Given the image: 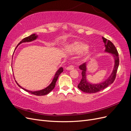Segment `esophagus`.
Listing matches in <instances>:
<instances>
[{
    "label": "esophagus",
    "instance_id": "1",
    "mask_svg": "<svg viewBox=\"0 0 131 131\" xmlns=\"http://www.w3.org/2000/svg\"><path fill=\"white\" fill-rule=\"evenodd\" d=\"M74 69V67H73V66H69V67H67V68H66V69H67V70H72V69Z\"/></svg>",
    "mask_w": 131,
    "mask_h": 131
}]
</instances>
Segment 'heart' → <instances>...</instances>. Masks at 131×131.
Masks as SVG:
<instances>
[{"instance_id":"b5f03b06","label":"heart","mask_w":131,"mask_h":131,"mask_svg":"<svg viewBox=\"0 0 131 131\" xmlns=\"http://www.w3.org/2000/svg\"><path fill=\"white\" fill-rule=\"evenodd\" d=\"M88 45L81 41H74L68 45L66 49L68 52L72 53H80L84 52L82 58L84 60L88 59L91 55V51L88 48Z\"/></svg>"}]
</instances>
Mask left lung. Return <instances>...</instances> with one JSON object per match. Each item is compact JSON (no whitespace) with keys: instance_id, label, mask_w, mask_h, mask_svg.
Returning <instances> with one entry per match:
<instances>
[{"instance_id":"8db88e82","label":"left lung","mask_w":131,"mask_h":131,"mask_svg":"<svg viewBox=\"0 0 131 131\" xmlns=\"http://www.w3.org/2000/svg\"><path fill=\"white\" fill-rule=\"evenodd\" d=\"M104 43L105 50L104 52L110 53L114 59V67L112 73L109 77L103 82L98 83V84H92L87 79V66L88 63L79 66V69L81 70L82 79L81 80L78 85V88L82 91L86 93H92L99 92L104 89L106 87L111 85L114 82L116 78V74L119 65V59H118V54L115 46L113 43L108 39L102 37Z\"/></svg>"}]
</instances>
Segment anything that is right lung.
Wrapping results in <instances>:
<instances>
[{"label":"right lung","instance_id":"obj_1","mask_svg":"<svg viewBox=\"0 0 131 131\" xmlns=\"http://www.w3.org/2000/svg\"><path fill=\"white\" fill-rule=\"evenodd\" d=\"M38 38V35L37 34H33L30 35V36L24 38L23 39H22V40L18 43V44L17 45L16 47V48H15V50L16 49V48L18 47V46L19 45H20L21 43H22L23 42H31V41H33L34 40H36V39ZM63 68H62V67H60V68H59L57 70V72H56V73H55V74L54 75V78L53 79L52 82L50 83V84L48 86H47L46 88H45V89H42L41 90H39V91H29V90H26V89H25L24 88H22V87L18 84L17 82L16 81H16V84L18 85V86L19 87V88H21L23 90H25L26 91H27V92H29V93H30L31 94H34V95H36V96H44V95H46V94H47L48 93H49L51 91H52V90H53V89L54 88V87H55V85H56V81L57 80L59 75L61 74V73H62L63 72Z\"/></svg>","mask_w":131,"mask_h":131}]
</instances>
